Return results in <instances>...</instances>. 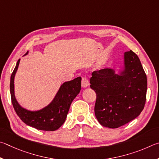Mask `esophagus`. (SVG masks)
Segmentation results:
<instances>
[{
    "instance_id": "esophagus-1",
    "label": "esophagus",
    "mask_w": 159,
    "mask_h": 159,
    "mask_svg": "<svg viewBox=\"0 0 159 159\" xmlns=\"http://www.w3.org/2000/svg\"><path fill=\"white\" fill-rule=\"evenodd\" d=\"M89 84V80H87V78L86 77H82V86L84 88H87Z\"/></svg>"
}]
</instances>
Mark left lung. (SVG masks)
I'll return each instance as SVG.
<instances>
[{"label":"left lung","mask_w":159,"mask_h":159,"mask_svg":"<svg viewBox=\"0 0 159 159\" xmlns=\"http://www.w3.org/2000/svg\"><path fill=\"white\" fill-rule=\"evenodd\" d=\"M90 87L96 93L94 112L102 126L116 129L140 115L146 102L147 75L131 50L124 55L119 74L112 68L92 72Z\"/></svg>","instance_id":"obj_1"}]
</instances>
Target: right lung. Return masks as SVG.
<instances>
[{"mask_svg": "<svg viewBox=\"0 0 159 159\" xmlns=\"http://www.w3.org/2000/svg\"><path fill=\"white\" fill-rule=\"evenodd\" d=\"M19 61L20 59L18 60L11 75L10 84L12 103L16 115L24 123L38 130L54 131L59 129L66 121L72 101L81 90V77L61 85L54 99L47 106L37 111L29 110L19 104L15 96L14 80Z\"/></svg>", "mask_w": 159, "mask_h": 159, "instance_id": "1", "label": "right lung"}]
</instances>
